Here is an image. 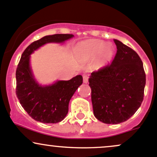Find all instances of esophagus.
<instances>
[{"instance_id": "1", "label": "esophagus", "mask_w": 157, "mask_h": 157, "mask_svg": "<svg viewBox=\"0 0 157 157\" xmlns=\"http://www.w3.org/2000/svg\"><path fill=\"white\" fill-rule=\"evenodd\" d=\"M83 82L84 84L88 83V77L87 76H85V75H84V76L83 77Z\"/></svg>"}]
</instances>
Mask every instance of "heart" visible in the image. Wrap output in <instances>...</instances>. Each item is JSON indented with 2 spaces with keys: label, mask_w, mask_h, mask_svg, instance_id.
Returning a JSON list of instances; mask_svg holds the SVG:
<instances>
[{
  "label": "heart",
  "mask_w": 157,
  "mask_h": 157,
  "mask_svg": "<svg viewBox=\"0 0 157 157\" xmlns=\"http://www.w3.org/2000/svg\"><path fill=\"white\" fill-rule=\"evenodd\" d=\"M114 50L110 44L99 40L90 39L81 42L75 50V59L82 64H91L99 58L95 63L97 68H101L107 64L113 56Z\"/></svg>",
  "instance_id": "1"
}]
</instances>
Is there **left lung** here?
<instances>
[{
	"instance_id": "8db88e82",
	"label": "left lung",
	"mask_w": 157,
	"mask_h": 157,
	"mask_svg": "<svg viewBox=\"0 0 157 157\" xmlns=\"http://www.w3.org/2000/svg\"><path fill=\"white\" fill-rule=\"evenodd\" d=\"M117 52L110 65L89 78L93 113L105 124L130 119L143 101L146 78L143 63L129 47L114 39Z\"/></svg>"
}]
</instances>
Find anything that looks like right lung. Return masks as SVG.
<instances>
[{
	"instance_id": "add662e5",
	"label": "right lung",
	"mask_w": 157,
	"mask_h": 157,
	"mask_svg": "<svg viewBox=\"0 0 157 157\" xmlns=\"http://www.w3.org/2000/svg\"><path fill=\"white\" fill-rule=\"evenodd\" d=\"M72 34L47 36L28 46L16 70V95L21 106L33 119L43 123H58L66 117L70 98L83 83L81 75L70 80L56 81L49 85L38 83L30 66V56L49 43H64Z\"/></svg>"
}]
</instances>
